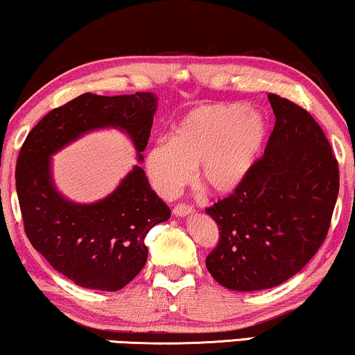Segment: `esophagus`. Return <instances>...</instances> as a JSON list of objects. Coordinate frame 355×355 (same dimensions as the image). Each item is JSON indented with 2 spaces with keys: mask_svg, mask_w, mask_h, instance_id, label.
Segmentation results:
<instances>
[{
  "mask_svg": "<svg viewBox=\"0 0 355 355\" xmlns=\"http://www.w3.org/2000/svg\"><path fill=\"white\" fill-rule=\"evenodd\" d=\"M191 206H187V205H178L173 208V216L177 218H183V216H188V214L191 213Z\"/></svg>",
  "mask_w": 355,
  "mask_h": 355,
  "instance_id": "obj_1",
  "label": "esophagus"
}]
</instances>
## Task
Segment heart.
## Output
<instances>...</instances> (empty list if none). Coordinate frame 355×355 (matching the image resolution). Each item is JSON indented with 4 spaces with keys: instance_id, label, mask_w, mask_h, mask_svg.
Instances as JSON below:
<instances>
[{
    "instance_id": "1",
    "label": "heart",
    "mask_w": 355,
    "mask_h": 355,
    "mask_svg": "<svg viewBox=\"0 0 355 355\" xmlns=\"http://www.w3.org/2000/svg\"><path fill=\"white\" fill-rule=\"evenodd\" d=\"M266 139L267 121L257 110L230 103L198 106L175 125L170 139H159L146 152L147 178L170 200L191 183L196 168L206 191L231 195L248 178Z\"/></svg>"
}]
</instances>
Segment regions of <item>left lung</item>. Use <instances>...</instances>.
<instances>
[{"instance_id":"obj_1","label":"left lung","mask_w":355,"mask_h":355,"mask_svg":"<svg viewBox=\"0 0 355 355\" xmlns=\"http://www.w3.org/2000/svg\"><path fill=\"white\" fill-rule=\"evenodd\" d=\"M275 125L244 183L206 213L219 227L206 268L236 291L273 288L321 248L339 193L338 160L313 116L270 93Z\"/></svg>"}]
</instances>
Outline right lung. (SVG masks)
Listing matches in <instances>:
<instances>
[{
    "instance_id": "1",
    "label": "right lung",
    "mask_w": 355,
    "mask_h": 355,
    "mask_svg": "<svg viewBox=\"0 0 355 355\" xmlns=\"http://www.w3.org/2000/svg\"><path fill=\"white\" fill-rule=\"evenodd\" d=\"M157 96L85 93L44 116L28 134L16 164V191L33 248L75 285L118 291L147 262L144 237L167 221L170 208L134 165L105 198L77 203L58 191L52 155L85 134L118 129L131 139L139 162L150 136Z\"/></svg>"
}]
</instances>
